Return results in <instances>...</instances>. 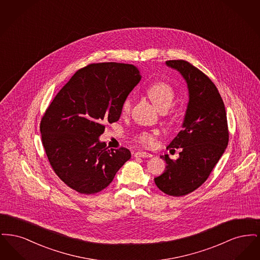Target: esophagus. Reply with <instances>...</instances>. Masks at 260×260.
<instances>
[{"label": "esophagus", "mask_w": 260, "mask_h": 260, "mask_svg": "<svg viewBox=\"0 0 260 260\" xmlns=\"http://www.w3.org/2000/svg\"><path fill=\"white\" fill-rule=\"evenodd\" d=\"M135 157L136 158H152L153 155L147 153V152H136L135 154Z\"/></svg>", "instance_id": "1"}]
</instances>
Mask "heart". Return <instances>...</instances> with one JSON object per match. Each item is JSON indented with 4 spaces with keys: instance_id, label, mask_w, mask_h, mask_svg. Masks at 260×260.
<instances>
[{
    "instance_id": "heart-1",
    "label": "heart",
    "mask_w": 260,
    "mask_h": 260,
    "mask_svg": "<svg viewBox=\"0 0 260 260\" xmlns=\"http://www.w3.org/2000/svg\"><path fill=\"white\" fill-rule=\"evenodd\" d=\"M147 95L159 111H161L162 109L169 110L173 106V101H174V91L172 87L166 83L158 82L151 85L147 89ZM133 102H134L133 95H127L124 99L121 107L122 114L126 115L131 112L133 107ZM157 135L158 133L156 132L154 133L144 132L138 136V140L141 144H143L146 147H153L156 144Z\"/></svg>"
}]
</instances>
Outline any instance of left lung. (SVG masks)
Returning a JSON list of instances; mask_svg holds the SVG:
<instances>
[{"instance_id": "left-lung-1", "label": "left lung", "mask_w": 260, "mask_h": 260, "mask_svg": "<svg viewBox=\"0 0 260 260\" xmlns=\"http://www.w3.org/2000/svg\"><path fill=\"white\" fill-rule=\"evenodd\" d=\"M166 65L184 79L188 103L182 129L167 147L182 148L179 158L173 161L168 154L161 156L166 170L154 180L161 192L180 197L208 179L228 145L229 135L222 99L210 78L184 60H169Z\"/></svg>"}]
</instances>
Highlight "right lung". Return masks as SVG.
<instances>
[{
	"label": "right lung",
	"instance_id": "add662e5",
	"mask_svg": "<svg viewBox=\"0 0 260 260\" xmlns=\"http://www.w3.org/2000/svg\"><path fill=\"white\" fill-rule=\"evenodd\" d=\"M141 79L139 69L115 62L78 70L50 103L41 122L44 148L53 171L75 191L90 195L106 188L132 157L108 149L99 137L117 122L122 103Z\"/></svg>",
	"mask_w": 260,
	"mask_h": 260
}]
</instances>
